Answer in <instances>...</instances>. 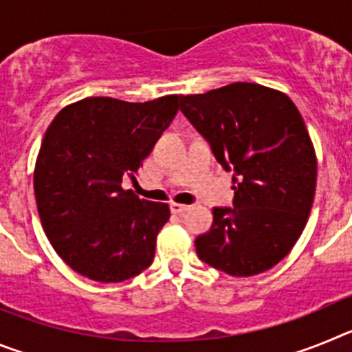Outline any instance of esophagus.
<instances>
[{
	"label": "esophagus",
	"mask_w": 352,
	"mask_h": 352,
	"mask_svg": "<svg viewBox=\"0 0 352 352\" xmlns=\"http://www.w3.org/2000/svg\"><path fill=\"white\" fill-rule=\"evenodd\" d=\"M190 210V206H186V204H179V203H173L170 204V211L176 214H183L185 211Z\"/></svg>",
	"instance_id": "obj_1"
}]
</instances>
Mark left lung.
Wrapping results in <instances>:
<instances>
[{
    "mask_svg": "<svg viewBox=\"0 0 352 352\" xmlns=\"http://www.w3.org/2000/svg\"><path fill=\"white\" fill-rule=\"evenodd\" d=\"M179 104L236 183L232 208H213L210 231L195 238L199 259L231 276L273 268L303 232L316 194V151L300 111L254 82L179 96Z\"/></svg>",
    "mask_w": 352,
    "mask_h": 352,
    "instance_id": "8db88e82",
    "label": "left lung"
}]
</instances>
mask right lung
Segmentation results:
<instances>
[{"instance_id": "obj_1", "label": "right lung", "mask_w": 352, "mask_h": 352, "mask_svg": "<svg viewBox=\"0 0 352 352\" xmlns=\"http://www.w3.org/2000/svg\"><path fill=\"white\" fill-rule=\"evenodd\" d=\"M179 95L133 104L89 96L56 114L36 158L40 220L58 256L96 282H123L153 263L169 206L123 190L178 113Z\"/></svg>"}]
</instances>
